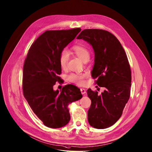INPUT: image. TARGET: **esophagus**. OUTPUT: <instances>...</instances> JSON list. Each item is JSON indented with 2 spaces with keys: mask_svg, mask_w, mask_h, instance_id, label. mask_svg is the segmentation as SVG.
<instances>
[{
  "mask_svg": "<svg viewBox=\"0 0 152 152\" xmlns=\"http://www.w3.org/2000/svg\"><path fill=\"white\" fill-rule=\"evenodd\" d=\"M80 91H81L82 94H85L86 93V90L84 88H80Z\"/></svg>",
  "mask_w": 152,
  "mask_h": 152,
  "instance_id": "1",
  "label": "esophagus"
}]
</instances>
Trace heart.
<instances>
[{"label": "heart", "mask_w": 152, "mask_h": 152, "mask_svg": "<svg viewBox=\"0 0 152 152\" xmlns=\"http://www.w3.org/2000/svg\"><path fill=\"white\" fill-rule=\"evenodd\" d=\"M75 54L83 61L89 60L90 58V52L89 50L82 45H77L72 48ZM69 53L66 50H62L59 56V63L62 68H65L69 60ZM88 76L87 74H71L67 78L70 82L78 85H83L85 83V78Z\"/></svg>", "instance_id": "obj_1"}]
</instances>
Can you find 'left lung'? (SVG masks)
<instances>
[{
	"mask_svg": "<svg viewBox=\"0 0 152 152\" xmlns=\"http://www.w3.org/2000/svg\"><path fill=\"white\" fill-rule=\"evenodd\" d=\"M77 39L92 45L95 58L91 76L97 78L96 84L105 88L101 95L88 90L91 101L88 122L97 129L109 128L119 120L130 97L131 72L127 55L117 38L107 31L85 29Z\"/></svg>",
	"mask_w": 152,
	"mask_h": 152,
	"instance_id": "8db88e82",
	"label": "left lung"
}]
</instances>
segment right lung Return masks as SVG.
I'll return each mask as SVG.
<instances>
[{"instance_id": "add662e5", "label": "right lung", "mask_w": 152, "mask_h": 152, "mask_svg": "<svg viewBox=\"0 0 152 152\" xmlns=\"http://www.w3.org/2000/svg\"><path fill=\"white\" fill-rule=\"evenodd\" d=\"M81 31L80 28L68 30L47 31L31 46L23 66V95L31 109L44 125L59 128L69 123V104L80 99V90L67 85L53 90L56 82H61V51Z\"/></svg>"}]
</instances>
